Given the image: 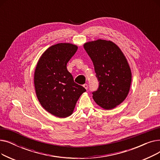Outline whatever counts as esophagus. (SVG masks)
I'll list each match as a JSON object with an SVG mask.
<instances>
[{"label":"esophagus","mask_w":160,"mask_h":160,"mask_svg":"<svg viewBox=\"0 0 160 160\" xmlns=\"http://www.w3.org/2000/svg\"><path fill=\"white\" fill-rule=\"evenodd\" d=\"M83 87L84 88L86 89H88V84H86V83H85V84H83Z\"/></svg>","instance_id":"1"}]
</instances>
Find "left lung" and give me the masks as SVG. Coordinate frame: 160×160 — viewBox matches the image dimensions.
<instances>
[{
    "label": "left lung",
    "instance_id": "obj_1",
    "mask_svg": "<svg viewBox=\"0 0 160 160\" xmlns=\"http://www.w3.org/2000/svg\"><path fill=\"white\" fill-rule=\"evenodd\" d=\"M93 63L99 81L93 98L100 107L108 110L121 104L128 95L132 72L121 48L110 40L98 39L83 44Z\"/></svg>",
    "mask_w": 160,
    "mask_h": 160
}]
</instances>
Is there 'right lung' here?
<instances>
[{"mask_svg":"<svg viewBox=\"0 0 160 160\" xmlns=\"http://www.w3.org/2000/svg\"><path fill=\"white\" fill-rule=\"evenodd\" d=\"M78 46L69 43L52 45L41 54L37 63L33 82L36 96L45 110L59 118L72 115L86 89L76 83L67 63Z\"/></svg>","mask_w":160,"mask_h":160,"instance_id":"1","label":"right lung"}]
</instances>
